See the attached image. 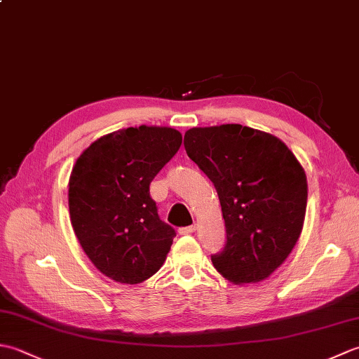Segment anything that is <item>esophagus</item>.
I'll use <instances>...</instances> for the list:
<instances>
[{"label": "esophagus", "instance_id": "obj_1", "mask_svg": "<svg viewBox=\"0 0 359 359\" xmlns=\"http://www.w3.org/2000/svg\"><path fill=\"white\" fill-rule=\"evenodd\" d=\"M196 224L194 225H189V226H184V228H179V234H193L196 231Z\"/></svg>", "mask_w": 359, "mask_h": 359}]
</instances>
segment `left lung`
I'll use <instances>...</instances> for the list:
<instances>
[{
	"label": "left lung",
	"instance_id": "left-lung-1",
	"mask_svg": "<svg viewBox=\"0 0 359 359\" xmlns=\"http://www.w3.org/2000/svg\"><path fill=\"white\" fill-rule=\"evenodd\" d=\"M188 157L215 185L226 228L215 269L236 285L256 284L282 265L299 239L307 177L287 144L242 125L191 128Z\"/></svg>",
	"mask_w": 359,
	"mask_h": 359
}]
</instances>
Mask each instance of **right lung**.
Returning <instances> with one entry per match:
<instances>
[{
	"label": "right lung",
	"mask_w": 359,
	"mask_h": 359,
	"mask_svg": "<svg viewBox=\"0 0 359 359\" xmlns=\"http://www.w3.org/2000/svg\"><path fill=\"white\" fill-rule=\"evenodd\" d=\"M180 144L177 129L142 125L100 137L75 162L71 224L90 262L109 279L139 284L170 253L175 231L160 220L149 184Z\"/></svg>",
	"instance_id": "right-lung-1"
}]
</instances>
